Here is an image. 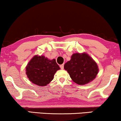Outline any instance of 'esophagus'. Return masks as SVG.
<instances>
[{
  "mask_svg": "<svg viewBox=\"0 0 121 121\" xmlns=\"http://www.w3.org/2000/svg\"><path fill=\"white\" fill-rule=\"evenodd\" d=\"M64 64H63L60 65V68H61V69H64Z\"/></svg>",
  "mask_w": 121,
  "mask_h": 121,
  "instance_id": "esophagus-1",
  "label": "esophagus"
}]
</instances>
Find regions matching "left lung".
Returning a JSON list of instances; mask_svg holds the SVG:
<instances>
[{
  "instance_id": "8db88e82",
  "label": "left lung",
  "mask_w": 121,
  "mask_h": 121,
  "mask_svg": "<svg viewBox=\"0 0 121 121\" xmlns=\"http://www.w3.org/2000/svg\"><path fill=\"white\" fill-rule=\"evenodd\" d=\"M64 69L75 83L83 85L96 78L99 68L96 62L86 53H75L65 64Z\"/></svg>"
}]
</instances>
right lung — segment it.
<instances>
[{"mask_svg": "<svg viewBox=\"0 0 121 121\" xmlns=\"http://www.w3.org/2000/svg\"><path fill=\"white\" fill-rule=\"evenodd\" d=\"M60 69L56 60L35 55L26 67V74L30 81L39 86H45L53 80L55 74Z\"/></svg>", "mask_w": 121, "mask_h": 121, "instance_id": "add662e5", "label": "right lung"}]
</instances>
